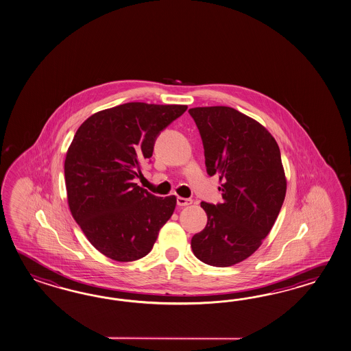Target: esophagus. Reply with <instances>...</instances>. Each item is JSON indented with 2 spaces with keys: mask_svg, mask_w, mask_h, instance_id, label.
I'll return each instance as SVG.
<instances>
[{
  "mask_svg": "<svg viewBox=\"0 0 351 351\" xmlns=\"http://www.w3.org/2000/svg\"><path fill=\"white\" fill-rule=\"evenodd\" d=\"M193 204V201L191 198H184V197H178L177 198V204L180 207H184V206H189V204Z\"/></svg>",
  "mask_w": 351,
  "mask_h": 351,
  "instance_id": "obj_1",
  "label": "esophagus"
}]
</instances>
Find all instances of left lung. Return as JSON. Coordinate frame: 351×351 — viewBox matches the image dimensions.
<instances>
[{"label": "left lung", "mask_w": 351, "mask_h": 351, "mask_svg": "<svg viewBox=\"0 0 351 351\" xmlns=\"http://www.w3.org/2000/svg\"><path fill=\"white\" fill-rule=\"evenodd\" d=\"M201 134L207 173L220 176L222 204L201 202L206 228L191 240L197 259L231 267L255 253L285 201L277 141L261 123L228 106L189 108Z\"/></svg>", "instance_id": "1"}]
</instances>
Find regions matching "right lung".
<instances>
[{
    "label": "right lung",
    "instance_id": "right-lung-1",
    "mask_svg": "<svg viewBox=\"0 0 351 351\" xmlns=\"http://www.w3.org/2000/svg\"><path fill=\"white\" fill-rule=\"evenodd\" d=\"M186 110L129 102L92 114L75 132L64 162L68 206L88 241L107 258L141 259L171 219L176 196H154L134 178L153 155L158 134Z\"/></svg>",
    "mask_w": 351,
    "mask_h": 351
}]
</instances>
